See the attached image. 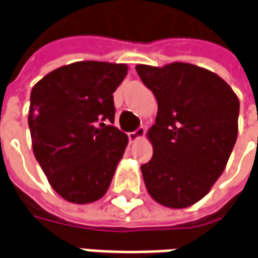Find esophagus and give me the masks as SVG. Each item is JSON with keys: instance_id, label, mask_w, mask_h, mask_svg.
<instances>
[{"instance_id": "obj_1", "label": "esophagus", "mask_w": 258, "mask_h": 258, "mask_svg": "<svg viewBox=\"0 0 258 258\" xmlns=\"http://www.w3.org/2000/svg\"><path fill=\"white\" fill-rule=\"evenodd\" d=\"M145 135V128L144 127H140V128H137L133 133H128V138L131 142H135V141L141 140L142 137Z\"/></svg>"}]
</instances>
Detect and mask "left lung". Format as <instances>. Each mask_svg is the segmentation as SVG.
I'll list each match as a JSON object with an SVG mask.
<instances>
[{
	"mask_svg": "<svg viewBox=\"0 0 258 258\" xmlns=\"http://www.w3.org/2000/svg\"><path fill=\"white\" fill-rule=\"evenodd\" d=\"M135 69L157 101L148 131L153 156L141 166L146 189L162 206L189 207L227 166L238 137V96L220 76L195 64Z\"/></svg>",
	"mask_w": 258,
	"mask_h": 258,
	"instance_id": "1",
	"label": "left lung"
}]
</instances>
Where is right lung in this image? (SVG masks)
Returning <instances> with one entry per match:
<instances>
[{
    "mask_svg": "<svg viewBox=\"0 0 258 258\" xmlns=\"http://www.w3.org/2000/svg\"><path fill=\"white\" fill-rule=\"evenodd\" d=\"M127 64L83 60L55 69L30 94L33 152L48 182L64 200L87 205L112 182L128 137L114 121L113 92Z\"/></svg>",
    "mask_w": 258,
    "mask_h": 258,
    "instance_id": "obj_1",
    "label": "right lung"
}]
</instances>
